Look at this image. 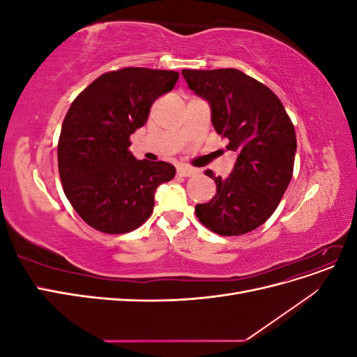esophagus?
<instances>
[{"mask_svg": "<svg viewBox=\"0 0 357 357\" xmlns=\"http://www.w3.org/2000/svg\"><path fill=\"white\" fill-rule=\"evenodd\" d=\"M197 169L192 168V167H188V165H178L177 167V174L181 176V177H192L197 174Z\"/></svg>", "mask_w": 357, "mask_h": 357, "instance_id": "obj_1", "label": "esophagus"}]
</instances>
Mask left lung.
<instances>
[{
  "label": "left lung",
  "mask_w": 357,
  "mask_h": 357,
  "mask_svg": "<svg viewBox=\"0 0 357 357\" xmlns=\"http://www.w3.org/2000/svg\"><path fill=\"white\" fill-rule=\"evenodd\" d=\"M189 88L207 100L215 132L238 153L229 177H215L210 202L198 204L197 218L223 236L244 235L265 223L278 207L294 174L296 134L278 96L235 68L183 70Z\"/></svg>",
  "instance_id": "left-lung-1"
}]
</instances>
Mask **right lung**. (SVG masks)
<instances>
[{
	"mask_svg": "<svg viewBox=\"0 0 357 357\" xmlns=\"http://www.w3.org/2000/svg\"><path fill=\"white\" fill-rule=\"evenodd\" d=\"M177 80V71L121 68L100 75L73 101L58 142V168L66 197L91 228L137 229L153 213L156 188L176 176L168 162L135 159L129 137Z\"/></svg>",
	"mask_w": 357,
	"mask_h": 357,
	"instance_id": "right-lung-1",
	"label": "right lung"
}]
</instances>
